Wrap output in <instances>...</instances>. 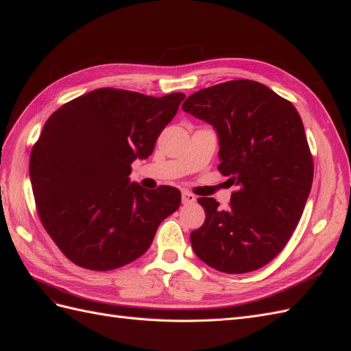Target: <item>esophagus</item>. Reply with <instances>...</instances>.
<instances>
[{"mask_svg":"<svg viewBox=\"0 0 351 351\" xmlns=\"http://www.w3.org/2000/svg\"><path fill=\"white\" fill-rule=\"evenodd\" d=\"M195 202V195L189 191H182V204H193Z\"/></svg>","mask_w":351,"mask_h":351,"instance_id":"obj_1","label":"esophagus"}]
</instances>
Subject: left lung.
<instances>
[{"label": "left lung", "instance_id": "left-lung-1", "mask_svg": "<svg viewBox=\"0 0 351 351\" xmlns=\"http://www.w3.org/2000/svg\"><path fill=\"white\" fill-rule=\"evenodd\" d=\"M182 110L215 126L217 169L238 186L228 210L215 198H198L206 220L191 232L194 253L225 274L263 267L291 238L312 188L302 117L293 103L248 79L199 89Z\"/></svg>", "mask_w": 351, "mask_h": 351}]
</instances>
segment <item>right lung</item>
I'll return each mask as SVG.
<instances>
[{"instance_id":"right-lung-1","label":"right lung","mask_w":351,"mask_h":351,"mask_svg":"<svg viewBox=\"0 0 351 351\" xmlns=\"http://www.w3.org/2000/svg\"><path fill=\"white\" fill-rule=\"evenodd\" d=\"M182 93L152 97L99 88L49 116L29 175L39 219L62 253L89 270H113L141 257L181 191L129 182L131 163L153 153Z\"/></svg>"}]
</instances>
